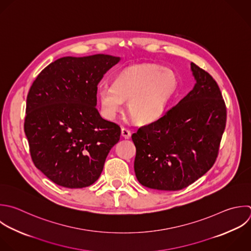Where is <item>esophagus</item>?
<instances>
[{
    "instance_id": "1",
    "label": "esophagus",
    "mask_w": 251,
    "mask_h": 251,
    "mask_svg": "<svg viewBox=\"0 0 251 251\" xmlns=\"http://www.w3.org/2000/svg\"><path fill=\"white\" fill-rule=\"evenodd\" d=\"M122 136H123V137H125L126 139L130 138V136H131V132H130V130H129V129H127V128H126V127H122Z\"/></svg>"
}]
</instances>
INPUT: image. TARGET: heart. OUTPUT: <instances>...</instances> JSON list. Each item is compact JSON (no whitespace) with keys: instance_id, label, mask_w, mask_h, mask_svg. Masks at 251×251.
I'll use <instances>...</instances> for the list:
<instances>
[{"instance_id":"obj_1","label":"heart","mask_w":251,"mask_h":251,"mask_svg":"<svg viewBox=\"0 0 251 251\" xmlns=\"http://www.w3.org/2000/svg\"><path fill=\"white\" fill-rule=\"evenodd\" d=\"M176 87L177 77L172 71L141 65L123 73L114 84H101L97 93L107 119H114L124 101H128L130 115L138 123L150 124L164 115Z\"/></svg>"}]
</instances>
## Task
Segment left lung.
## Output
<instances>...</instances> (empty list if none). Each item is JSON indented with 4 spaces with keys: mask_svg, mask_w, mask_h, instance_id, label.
Wrapping results in <instances>:
<instances>
[{
    "mask_svg": "<svg viewBox=\"0 0 251 251\" xmlns=\"http://www.w3.org/2000/svg\"><path fill=\"white\" fill-rule=\"evenodd\" d=\"M193 89L157 121L131 135L134 172L149 188L176 191L214 165L226 127V109L215 79L194 63Z\"/></svg>",
    "mask_w": 251,
    "mask_h": 251,
    "instance_id": "8db88e82",
    "label": "left lung"
}]
</instances>
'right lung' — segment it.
<instances>
[{"instance_id":"right-lung-1","label":"right lung","mask_w":251,"mask_h":251,"mask_svg":"<svg viewBox=\"0 0 251 251\" xmlns=\"http://www.w3.org/2000/svg\"><path fill=\"white\" fill-rule=\"evenodd\" d=\"M119 62L104 54L64 57L47 66L29 89L25 132L31 159L58 185L93 184L120 140L121 127L95 107L98 83Z\"/></svg>"}]
</instances>
